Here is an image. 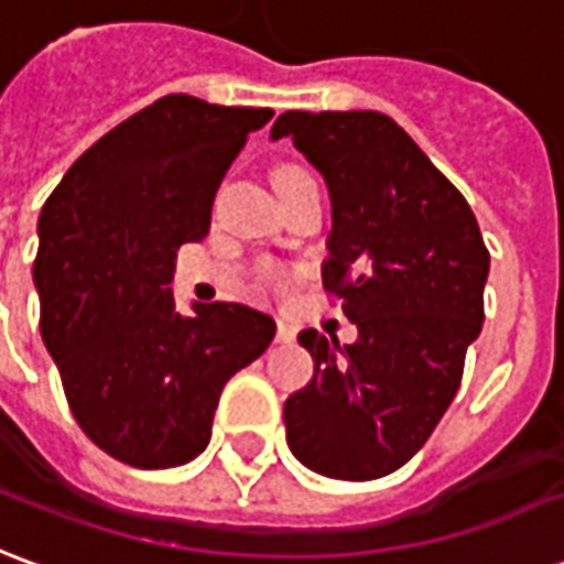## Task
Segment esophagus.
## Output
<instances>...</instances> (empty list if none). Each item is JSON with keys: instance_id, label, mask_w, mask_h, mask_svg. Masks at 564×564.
Returning a JSON list of instances; mask_svg holds the SVG:
<instances>
[{"instance_id": "34e87169", "label": "esophagus", "mask_w": 564, "mask_h": 564, "mask_svg": "<svg viewBox=\"0 0 564 564\" xmlns=\"http://www.w3.org/2000/svg\"><path fill=\"white\" fill-rule=\"evenodd\" d=\"M275 343H294V330L285 322L275 325Z\"/></svg>"}]
</instances>
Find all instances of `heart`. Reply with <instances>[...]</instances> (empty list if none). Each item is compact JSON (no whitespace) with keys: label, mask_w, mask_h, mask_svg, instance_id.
I'll return each mask as SVG.
<instances>
[{"label":"heart","mask_w":564,"mask_h":564,"mask_svg":"<svg viewBox=\"0 0 564 564\" xmlns=\"http://www.w3.org/2000/svg\"><path fill=\"white\" fill-rule=\"evenodd\" d=\"M291 173H303L301 166H282V170H275V178H285ZM273 279V285H282V275H270Z\"/></svg>","instance_id":"1"}]
</instances>
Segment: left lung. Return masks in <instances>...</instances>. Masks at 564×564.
Here are the masks:
<instances>
[{
  "label": "left lung",
  "mask_w": 564,
  "mask_h": 564,
  "mask_svg": "<svg viewBox=\"0 0 564 564\" xmlns=\"http://www.w3.org/2000/svg\"><path fill=\"white\" fill-rule=\"evenodd\" d=\"M289 135L325 175L330 237L322 282L358 339L303 330L313 379L285 401L297 462L334 480L406 465L453 403L482 327L489 251L458 187L379 111H285Z\"/></svg>",
  "instance_id": "8db88e82"
}]
</instances>
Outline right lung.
Listing matches in <instances>:
<instances>
[{
    "label": "right lung",
    "mask_w": 564,
    "mask_h": 564,
    "mask_svg": "<svg viewBox=\"0 0 564 564\" xmlns=\"http://www.w3.org/2000/svg\"><path fill=\"white\" fill-rule=\"evenodd\" d=\"M273 109L151 102L72 163L39 215L42 339L75 422L123 465H185L212 437L225 382L273 343L242 303L175 313V251L209 234L212 199Z\"/></svg>",
    "instance_id": "obj_1"
}]
</instances>
